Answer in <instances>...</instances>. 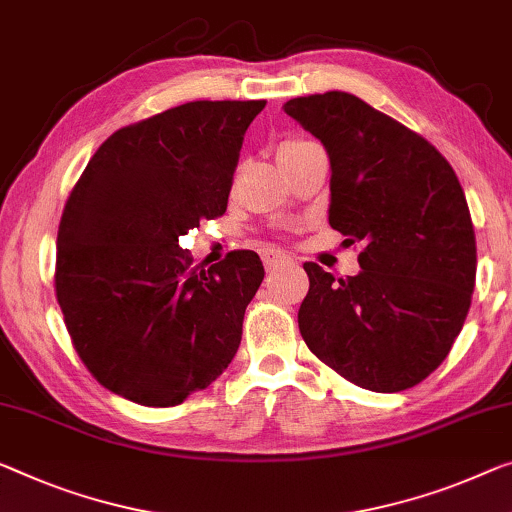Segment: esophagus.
<instances>
[{"label":"esophagus","mask_w":512,"mask_h":512,"mask_svg":"<svg viewBox=\"0 0 512 512\" xmlns=\"http://www.w3.org/2000/svg\"><path fill=\"white\" fill-rule=\"evenodd\" d=\"M290 261H293V258H290L288 251H283V249H263V263H265L267 270H277V267L286 265Z\"/></svg>","instance_id":"1"}]
</instances>
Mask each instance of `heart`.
<instances>
[{
  "instance_id": "obj_1",
  "label": "heart",
  "mask_w": 512,
  "mask_h": 512,
  "mask_svg": "<svg viewBox=\"0 0 512 512\" xmlns=\"http://www.w3.org/2000/svg\"><path fill=\"white\" fill-rule=\"evenodd\" d=\"M302 144H309V141H306V139H286V141H281V144H279V151H283V148L302 146Z\"/></svg>"
}]
</instances>
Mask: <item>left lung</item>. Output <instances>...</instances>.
<instances>
[{"label":"left lung","mask_w":512,"mask_h":512,"mask_svg":"<svg viewBox=\"0 0 512 512\" xmlns=\"http://www.w3.org/2000/svg\"><path fill=\"white\" fill-rule=\"evenodd\" d=\"M283 109L329 155L332 229L364 242L355 277L304 263V343L361 389H410L446 359L471 306L476 235L460 180L430 141L352 93Z\"/></svg>","instance_id":"left-lung-1"}]
</instances>
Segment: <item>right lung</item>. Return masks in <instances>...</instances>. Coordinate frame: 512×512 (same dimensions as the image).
I'll list each match as a JSON object with an SVG mask.
<instances>
[{
    "label": "right lung",
    "mask_w": 512,
    "mask_h": 512,
    "mask_svg": "<svg viewBox=\"0 0 512 512\" xmlns=\"http://www.w3.org/2000/svg\"><path fill=\"white\" fill-rule=\"evenodd\" d=\"M265 100H196L116 130L70 192L54 288L77 355L102 387L174 407L238 352L265 277L254 251L192 267L180 235L226 212L242 139Z\"/></svg>",
    "instance_id": "1"
}]
</instances>
